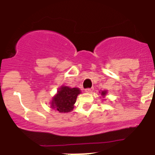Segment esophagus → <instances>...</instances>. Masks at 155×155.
<instances>
[{
	"label": "esophagus",
	"mask_w": 155,
	"mask_h": 155,
	"mask_svg": "<svg viewBox=\"0 0 155 155\" xmlns=\"http://www.w3.org/2000/svg\"><path fill=\"white\" fill-rule=\"evenodd\" d=\"M94 91V88L91 87V88H87V89L85 90V92L86 93H92V92Z\"/></svg>",
	"instance_id": "34e87169"
}]
</instances>
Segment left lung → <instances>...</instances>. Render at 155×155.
I'll return each mask as SVG.
<instances>
[{
  "label": "left lung",
  "mask_w": 155,
  "mask_h": 155,
  "mask_svg": "<svg viewBox=\"0 0 155 155\" xmlns=\"http://www.w3.org/2000/svg\"><path fill=\"white\" fill-rule=\"evenodd\" d=\"M100 94H101V96H100V97H102V98H105V97L106 96V94H107V91L106 90H104V91H99Z\"/></svg>",
  "instance_id": "left-lung-1"
}]
</instances>
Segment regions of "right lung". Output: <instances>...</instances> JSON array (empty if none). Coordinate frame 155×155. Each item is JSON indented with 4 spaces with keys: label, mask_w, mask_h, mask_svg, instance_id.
Segmentation results:
<instances>
[{
    "label": "right lung",
    "mask_w": 155,
    "mask_h": 155,
    "mask_svg": "<svg viewBox=\"0 0 155 155\" xmlns=\"http://www.w3.org/2000/svg\"><path fill=\"white\" fill-rule=\"evenodd\" d=\"M81 94L80 88H71L67 86H61L55 95L49 102L52 109L58 110L59 113H69L73 110L74 105L77 96Z\"/></svg>",
    "instance_id": "1"
}]
</instances>
